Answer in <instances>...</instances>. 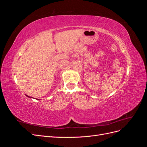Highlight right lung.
<instances>
[{"instance_id": "add662e5", "label": "right lung", "mask_w": 147, "mask_h": 147, "mask_svg": "<svg viewBox=\"0 0 147 147\" xmlns=\"http://www.w3.org/2000/svg\"><path fill=\"white\" fill-rule=\"evenodd\" d=\"M26 96H28V97H29V96H27V95H26Z\"/></svg>"}]
</instances>
